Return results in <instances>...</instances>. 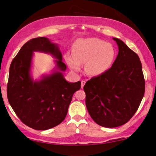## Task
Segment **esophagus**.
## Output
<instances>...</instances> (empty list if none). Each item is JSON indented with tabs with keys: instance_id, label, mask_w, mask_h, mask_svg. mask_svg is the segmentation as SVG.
Returning a JSON list of instances; mask_svg holds the SVG:
<instances>
[{
	"instance_id": "34e87169",
	"label": "esophagus",
	"mask_w": 156,
	"mask_h": 156,
	"mask_svg": "<svg viewBox=\"0 0 156 156\" xmlns=\"http://www.w3.org/2000/svg\"><path fill=\"white\" fill-rule=\"evenodd\" d=\"M85 83H86L85 80H82V82H81V88H84V86Z\"/></svg>"
}]
</instances>
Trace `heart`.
Instances as JSON below:
<instances>
[{"label": "heart", "instance_id": "heart-1", "mask_svg": "<svg viewBox=\"0 0 156 156\" xmlns=\"http://www.w3.org/2000/svg\"><path fill=\"white\" fill-rule=\"evenodd\" d=\"M72 53H66V62L72 71L79 72L85 64L88 75L98 76L105 74L113 64L116 51L110 43L101 39H78L72 45Z\"/></svg>", "mask_w": 156, "mask_h": 156}]
</instances>
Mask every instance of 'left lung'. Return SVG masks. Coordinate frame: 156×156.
I'll use <instances>...</instances> for the list:
<instances>
[{
    "mask_svg": "<svg viewBox=\"0 0 156 156\" xmlns=\"http://www.w3.org/2000/svg\"><path fill=\"white\" fill-rule=\"evenodd\" d=\"M112 39L119 52L111 68L105 74L92 78L84 87L89 115L98 125L108 128L119 127L130 120L145 92L139 56L121 39Z\"/></svg>",
    "mask_w": 156,
    "mask_h": 156,
    "instance_id": "1",
    "label": "left lung"
}]
</instances>
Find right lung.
I'll return each instance as SVG.
<instances>
[{
  "instance_id": "1",
  "label": "right lung",
  "mask_w": 156,
  "mask_h": 156,
  "mask_svg": "<svg viewBox=\"0 0 156 156\" xmlns=\"http://www.w3.org/2000/svg\"><path fill=\"white\" fill-rule=\"evenodd\" d=\"M34 52L55 58V68L38 80L31 74ZM66 68L58 44L48 38H34L23 45L10 66L7 97L23 123L36 130H47L64 120L73 94L81 85L80 81L73 83L66 80L63 72Z\"/></svg>"
}]
</instances>
